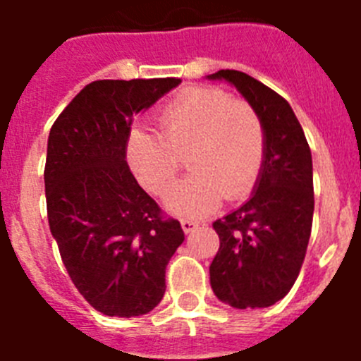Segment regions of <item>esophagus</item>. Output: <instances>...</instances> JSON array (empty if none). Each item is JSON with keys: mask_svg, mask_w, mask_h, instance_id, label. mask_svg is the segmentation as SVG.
<instances>
[{"mask_svg": "<svg viewBox=\"0 0 361 361\" xmlns=\"http://www.w3.org/2000/svg\"><path fill=\"white\" fill-rule=\"evenodd\" d=\"M180 226H183L184 233H191L193 229L199 228V222H197V220H191V219H183L180 220Z\"/></svg>", "mask_w": 361, "mask_h": 361, "instance_id": "esophagus-1", "label": "esophagus"}]
</instances>
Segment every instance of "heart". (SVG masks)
Listing matches in <instances>:
<instances>
[{
    "label": "heart",
    "instance_id": "heart-1",
    "mask_svg": "<svg viewBox=\"0 0 361 361\" xmlns=\"http://www.w3.org/2000/svg\"><path fill=\"white\" fill-rule=\"evenodd\" d=\"M157 123L159 133H130L126 161L145 188L164 195L188 157L193 173L168 195L171 212L202 216L224 197L253 191L266 159V128L253 104L216 86H191L161 108Z\"/></svg>",
    "mask_w": 361,
    "mask_h": 361
}]
</instances>
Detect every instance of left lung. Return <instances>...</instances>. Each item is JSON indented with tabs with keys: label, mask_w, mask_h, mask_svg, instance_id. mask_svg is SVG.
Wrapping results in <instances>:
<instances>
[{
	"label": "left lung",
	"mask_w": 361,
	"mask_h": 361,
	"mask_svg": "<svg viewBox=\"0 0 361 361\" xmlns=\"http://www.w3.org/2000/svg\"><path fill=\"white\" fill-rule=\"evenodd\" d=\"M209 78L237 86L266 128L255 195L213 222L220 247L209 282L216 298L231 307H269L291 291L307 251L314 212L311 149L295 111L269 86L238 70H219Z\"/></svg>",
	"instance_id": "left-lung-1"
}]
</instances>
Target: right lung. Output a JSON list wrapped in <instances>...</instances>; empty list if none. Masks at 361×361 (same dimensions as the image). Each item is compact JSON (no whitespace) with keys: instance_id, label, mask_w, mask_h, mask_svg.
<instances>
[{"instance_id":"1","label":"right lung","mask_w":361,"mask_h":361,"mask_svg":"<svg viewBox=\"0 0 361 361\" xmlns=\"http://www.w3.org/2000/svg\"><path fill=\"white\" fill-rule=\"evenodd\" d=\"M180 82L101 79L86 85L52 124L44 195L52 237L82 298L106 317H141L166 291V266L184 242L126 166L135 114Z\"/></svg>"}]
</instances>
